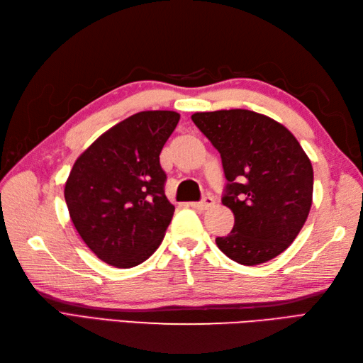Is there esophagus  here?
Wrapping results in <instances>:
<instances>
[{"mask_svg": "<svg viewBox=\"0 0 363 363\" xmlns=\"http://www.w3.org/2000/svg\"><path fill=\"white\" fill-rule=\"evenodd\" d=\"M213 204H215V199L212 196H206V198L201 199V201H198V203H190V206L194 207V209H196V211H207Z\"/></svg>", "mask_w": 363, "mask_h": 363, "instance_id": "obj_1", "label": "esophagus"}]
</instances>
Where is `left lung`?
I'll use <instances>...</instances> for the list:
<instances>
[{
	"mask_svg": "<svg viewBox=\"0 0 363 363\" xmlns=\"http://www.w3.org/2000/svg\"><path fill=\"white\" fill-rule=\"evenodd\" d=\"M198 129L218 150L226 176L221 203L233 211L230 233L217 246L242 265L279 256L309 215L313 168L290 130L246 109L196 112Z\"/></svg>",
	"mask_w": 363,
	"mask_h": 363,
	"instance_id": "obj_1",
	"label": "left lung"
}]
</instances>
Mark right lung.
Returning a JSON list of instances; mask_svg holds the SVG:
<instances>
[{"instance_id":"add662e5","label":"right lung","mask_w":363,"mask_h":363,"mask_svg":"<svg viewBox=\"0 0 363 363\" xmlns=\"http://www.w3.org/2000/svg\"><path fill=\"white\" fill-rule=\"evenodd\" d=\"M179 113L145 111L120 121L84 151L65 184L78 234L106 264L130 268L159 248L173 218L159 154Z\"/></svg>"}]
</instances>
